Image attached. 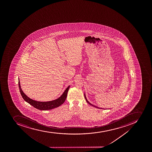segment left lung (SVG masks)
Wrapping results in <instances>:
<instances>
[{"label": "left lung", "mask_w": 152, "mask_h": 152, "mask_svg": "<svg viewBox=\"0 0 152 152\" xmlns=\"http://www.w3.org/2000/svg\"><path fill=\"white\" fill-rule=\"evenodd\" d=\"M85 99H86V102H87V103L88 104H89L91 105L92 106H94L95 107L97 108H99V109H103V108H101L99 107H97V106H95L94 105L92 104H90V102H89L88 101H87V99H86V94H85Z\"/></svg>", "instance_id": "left-lung-1"}]
</instances>
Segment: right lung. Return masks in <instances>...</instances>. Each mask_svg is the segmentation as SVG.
<instances>
[{
  "label": "right lung",
  "instance_id": "right-lung-1",
  "mask_svg": "<svg viewBox=\"0 0 152 152\" xmlns=\"http://www.w3.org/2000/svg\"><path fill=\"white\" fill-rule=\"evenodd\" d=\"M18 86H19V90H20V94L21 95L23 99L26 102L34 106L37 109H39L40 110H51L55 108L58 107L61 105L64 104L65 102L66 97H67V92L69 91V88L70 86H69L66 88L65 91L64 92L62 95L59 97V98L54 99L53 101H49V102H38L36 101L35 100H33L31 99L28 98L22 90L21 86H20V81L18 79Z\"/></svg>",
  "mask_w": 152,
  "mask_h": 152
}]
</instances>
